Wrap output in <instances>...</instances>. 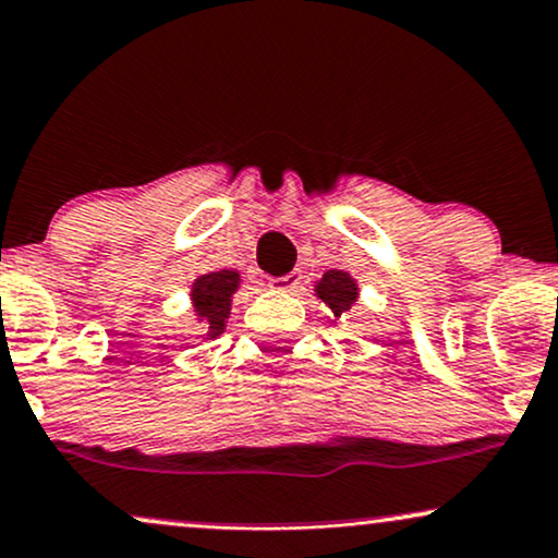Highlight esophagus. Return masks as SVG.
Instances as JSON below:
<instances>
[{"label": "esophagus", "mask_w": 558, "mask_h": 558, "mask_svg": "<svg viewBox=\"0 0 558 558\" xmlns=\"http://www.w3.org/2000/svg\"><path fill=\"white\" fill-rule=\"evenodd\" d=\"M301 272L299 270H293V272H288V275H280V278H272L270 280V286L275 288V291H296V288L301 286Z\"/></svg>", "instance_id": "34e87169"}]
</instances>
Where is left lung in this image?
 Returning a JSON list of instances; mask_svg holds the SVG:
<instances>
[{
	"label": "left lung",
	"instance_id": "1",
	"mask_svg": "<svg viewBox=\"0 0 558 558\" xmlns=\"http://www.w3.org/2000/svg\"><path fill=\"white\" fill-rule=\"evenodd\" d=\"M314 291H317V296L325 301V306H330L335 317L351 312L355 299H359V286H355V280L343 270H327L322 275L319 283L314 286Z\"/></svg>",
	"mask_w": 558,
	"mask_h": 558
}]
</instances>
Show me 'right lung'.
Masks as SVG:
<instances>
[{"mask_svg": "<svg viewBox=\"0 0 558 558\" xmlns=\"http://www.w3.org/2000/svg\"><path fill=\"white\" fill-rule=\"evenodd\" d=\"M241 283L236 270H218L199 275L192 286V306L197 319L207 327V340L218 338L226 330V319L231 314V299Z\"/></svg>", "mask_w": 558, "mask_h": 558, "instance_id": "add662e5", "label": "right lung"}]
</instances>
